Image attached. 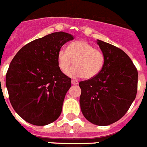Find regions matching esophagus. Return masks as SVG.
<instances>
[{
    "label": "esophagus",
    "mask_w": 147,
    "mask_h": 147,
    "mask_svg": "<svg viewBox=\"0 0 147 147\" xmlns=\"http://www.w3.org/2000/svg\"><path fill=\"white\" fill-rule=\"evenodd\" d=\"M71 84H75V85H76V84H78V81L76 79H72L71 80Z\"/></svg>",
    "instance_id": "34e87169"
}]
</instances>
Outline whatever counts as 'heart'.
I'll return each instance as SVG.
<instances>
[{"label":"heart","mask_w":147,"mask_h":147,"mask_svg":"<svg viewBox=\"0 0 147 147\" xmlns=\"http://www.w3.org/2000/svg\"><path fill=\"white\" fill-rule=\"evenodd\" d=\"M57 63L63 73H66L71 64H74L75 66L67 73L68 76L73 78L84 76L90 79L102 71L105 57L100 50L94 48L85 40H77L71 43L66 50H59Z\"/></svg>","instance_id":"obj_1"}]
</instances>
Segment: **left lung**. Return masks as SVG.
Wrapping results in <instances>:
<instances>
[{
  "label": "left lung",
  "instance_id": "8db88e82",
  "mask_svg": "<svg viewBox=\"0 0 147 147\" xmlns=\"http://www.w3.org/2000/svg\"><path fill=\"white\" fill-rule=\"evenodd\" d=\"M96 44L104 54V66L96 77L79 82L80 107L88 121L106 126L123 117L134 100L138 73L122 50L100 40Z\"/></svg>",
  "mask_w": 147,
  "mask_h": 147
}]
</instances>
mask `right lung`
I'll use <instances>...</instances> for the list:
<instances>
[{
    "label": "right lung",
    "instance_id": "obj_1",
    "mask_svg": "<svg viewBox=\"0 0 147 147\" xmlns=\"http://www.w3.org/2000/svg\"><path fill=\"white\" fill-rule=\"evenodd\" d=\"M73 39L64 32L49 34L22 47L12 59L6 75L9 101L28 123L44 126L61 114L71 78L59 69L57 53Z\"/></svg>",
    "mask_w": 147,
    "mask_h": 147
}]
</instances>
